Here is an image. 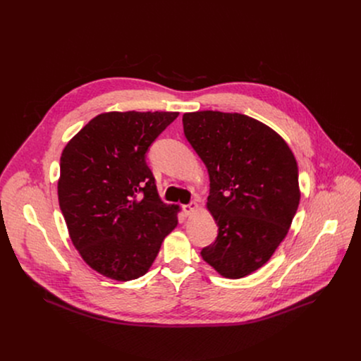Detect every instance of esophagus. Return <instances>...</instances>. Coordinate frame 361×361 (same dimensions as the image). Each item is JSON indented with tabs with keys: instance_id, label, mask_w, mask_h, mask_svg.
I'll return each instance as SVG.
<instances>
[{
	"instance_id": "1",
	"label": "esophagus",
	"mask_w": 361,
	"mask_h": 361,
	"mask_svg": "<svg viewBox=\"0 0 361 361\" xmlns=\"http://www.w3.org/2000/svg\"><path fill=\"white\" fill-rule=\"evenodd\" d=\"M197 209H198V204L197 202H190V204L183 205V212H184L185 216H191Z\"/></svg>"
}]
</instances>
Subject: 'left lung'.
<instances>
[{"mask_svg":"<svg viewBox=\"0 0 361 361\" xmlns=\"http://www.w3.org/2000/svg\"><path fill=\"white\" fill-rule=\"evenodd\" d=\"M183 127L207 167V209L219 226L202 260L227 279L245 277L288 233L300 202L297 161L274 130L244 114L185 113Z\"/></svg>","mask_w":361,"mask_h":361,"instance_id":"obj_1","label":"left lung"}]
</instances>
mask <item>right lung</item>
<instances>
[{"label": "right lung", "instance_id": "obj_1", "mask_svg": "<svg viewBox=\"0 0 361 361\" xmlns=\"http://www.w3.org/2000/svg\"><path fill=\"white\" fill-rule=\"evenodd\" d=\"M177 117L99 114L61 154V213L82 260L102 276L118 281L144 276L178 223V207L161 201L145 163L149 145Z\"/></svg>", "mask_w": 361, "mask_h": 361}]
</instances>
